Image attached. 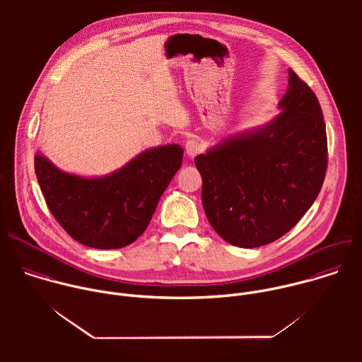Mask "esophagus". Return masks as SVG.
<instances>
[{"label": "esophagus", "instance_id": "34e87169", "mask_svg": "<svg viewBox=\"0 0 362 362\" xmlns=\"http://www.w3.org/2000/svg\"><path fill=\"white\" fill-rule=\"evenodd\" d=\"M185 148H186V154H187V158H190V159H193L196 154H199L200 151H202V144L197 141V140H194V139H190V140H187L186 141V146H185Z\"/></svg>", "mask_w": 362, "mask_h": 362}]
</instances>
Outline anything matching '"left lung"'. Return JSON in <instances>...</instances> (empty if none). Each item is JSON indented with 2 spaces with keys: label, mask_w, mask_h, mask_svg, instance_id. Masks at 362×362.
<instances>
[{
  "label": "left lung",
  "mask_w": 362,
  "mask_h": 362,
  "mask_svg": "<svg viewBox=\"0 0 362 362\" xmlns=\"http://www.w3.org/2000/svg\"><path fill=\"white\" fill-rule=\"evenodd\" d=\"M268 123L222 137L194 158L202 203L216 233L257 247L289 232L315 202L327 172L320 101L292 70Z\"/></svg>",
  "instance_id": "left-lung-1"
}]
</instances>
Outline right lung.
<instances>
[{
	"label": "right lung",
	"instance_id": "add662e5",
	"mask_svg": "<svg viewBox=\"0 0 362 362\" xmlns=\"http://www.w3.org/2000/svg\"><path fill=\"white\" fill-rule=\"evenodd\" d=\"M182 159L179 144H165L139 153L109 175L80 176L59 169L38 150L34 168L48 209L73 239L119 249L146 230Z\"/></svg>",
	"mask_w": 362,
	"mask_h": 362
}]
</instances>
